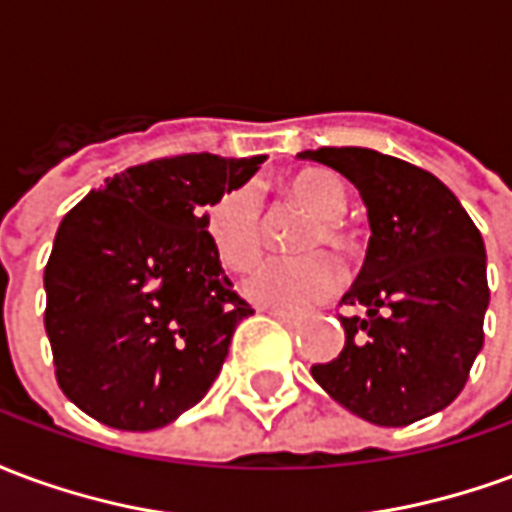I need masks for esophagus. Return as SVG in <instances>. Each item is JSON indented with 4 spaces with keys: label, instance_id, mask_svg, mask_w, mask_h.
Masks as SVG:
<instances>
[{
    "label": "esophagus",
    "instance_id": "1",
    "mask_svg": "<svg viewBox=\"0 0 512 512\" xmlns=\"http://www.w3.org/2000/svg\"><path fill=\"white\" fill-rule=\"evenodd\" d=\"M274 321L285 323V326H296V315L293 312H285V310H266Z\"/></svg>",
    "mask_w": 512,
    "mask_h": 512
}]
</instances>
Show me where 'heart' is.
<instances>
[{"mask_svg":"<svg viewBox=\"0 0 512 512\" xmlns=\"http://www.w3.org/2000/svg\"><path fill=\"white\" fill-rule=\"evenodd\" d=\"M285 197L293 208L312 216L299 238L301 252L332 249L334 255L351 252L354 238L345 227L348 191L334 172L321 167L301 169L285 180ZM205 230L216 257L233 271H244L263 252V213L249 186L233 189L213 202L205 216ZM337 282L332 260L326 255L266 260L246 274L244 296L271 310H304L321 301Z\"/></svg>","mask_w":512,"mask_h":512,"instance_id":"b5f03b06","label":"heart"}]
</instances>
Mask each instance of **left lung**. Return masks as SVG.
<instances>
[{
    "instance_id": "8db88e82",
    "label": "left lung",
    "mask_w": 512,
    "mask_h": 512,
    "mask_svg": "<svg viewBox=\"0 0 512 512\" xmlns=\"http://www.w3.org/2000/svg\"><path fill=\"white\" fill-rule=\"evenodd\" d=\"M359 189L370 222L365 266L340 304L337 359L312 365L323 392L356 417L403 428L461 395L483 348L488 310L485 244L436 175L370 147L299 153Z\"/></svg>"
}]
</instances>
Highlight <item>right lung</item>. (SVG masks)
<instances>
[{
	"instance_id": "1",
	"label": "right lung",
	"mask_w": 512,
	"mask_h": 512,
	"mask_svg": "<svg viewBox=\"0 0 512 512\" xmlns=\"http://www.w3.org/2000/svg\"><path fill=\"white\" fill-rule=\"evenodd\" d=\"M266 156L186 153L106 178L62 219L46 288L65 397L117 430H156L197 406L252 307L224 277L208 205Z\"/></svg>"
}]
</instances>
